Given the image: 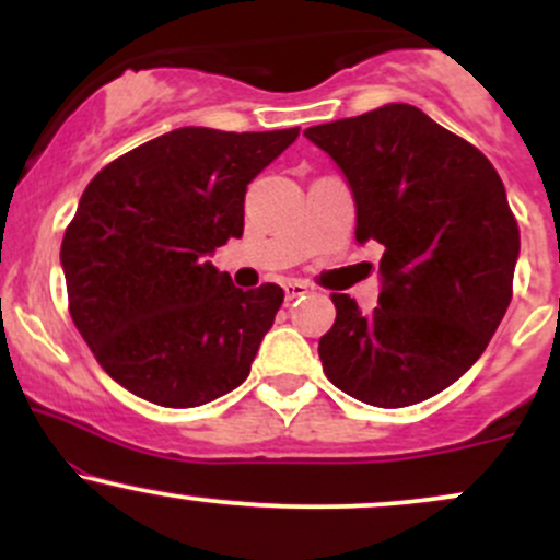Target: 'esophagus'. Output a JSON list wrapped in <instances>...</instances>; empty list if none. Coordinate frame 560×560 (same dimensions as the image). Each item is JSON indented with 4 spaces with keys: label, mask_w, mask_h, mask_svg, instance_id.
Returning <instances> with one entry per match:
<instances>
[{
    "label": "esophagus",
    "mask_w": 560,
    "mask_h": 560,
    "mask_svg": "<svg viewBox=\"0 0 560 560\" xmlns=\"http://www.w3.org/2000/svg\"><path fill=\"white\" fill-rule=\"evenodd\" d=\"M307 292H311V287H307L305 281H294V279L284 281V298H287V302L298 300V298H302V294H307Z\"/></svg>",
    "instance_id": "esophagus-1"
}]
</instances>
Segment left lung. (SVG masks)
Instances as JSON below:
<instances>
[{"label":"left lung","mask_w":560,"mask_h":560,"mask_svg":"<svg viewBox=\"0 0 560 560\" xmlns=\"http://www.w3.org/2000/svg\"><path fill=\"white\" fill-rule=\"evenodd\" d=\"M305 137L350 184L355 240L384 247L374 311L331 294L324 374L376 408L427 400L479 361L511 302L522 242L505 186L477 147L402 102Z\"/></svg>","instance_id":"obj_1"}]
</instances>
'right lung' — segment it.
Wrapping results in <instances>:
<instances>
[{
  "label": "right lung",
  "instance_id": "1",
  "mask_svg": "<svg viewBox=\"0 0 560 560\" xmlns=\"http://www.w3.org/2000/svg\"><path fill=\"white\" fill-rule=\"evenodd\" d=\"M298 133L176 128L89 182L60 262L70 318L120 387L197 408L249 376L284 289L242 292L208 255L240 240L247 184Z\"/></svg>",
  "mask_w": 560,
  "mask_h": 560
}]
</instances>
